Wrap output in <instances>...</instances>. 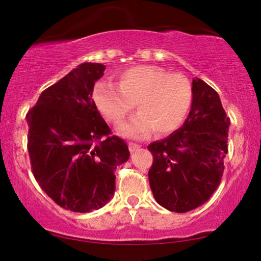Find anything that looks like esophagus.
<instances>
[{
	"mask_svg": "<svg viewBox=\"0 0 261 261\" xmlns=\"http://www.w3.org/2000/svg\"><path fill=\"white\" fill-rule=\"evenodd\" d=\"M141 145H138V144H135V143H129V150L131 152H135V151H137Z\"/></svg>",
	"mask_w": 261,
	"mask_h": 261,
	"instance_id": "34e87169",
	"label": "esophagus"
}]
</instances>
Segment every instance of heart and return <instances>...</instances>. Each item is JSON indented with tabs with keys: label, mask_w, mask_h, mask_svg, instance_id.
<instances>
[{
	"label": "heart",
	"mask_w": 261,
	"mask_h": 261,
	"mask_svg": "<svg viewBox=\"0 0 261 261\" xmlns=\"http://www.w3.org/2000/svg\"><path fill=\"white\" fill-rule=\"evenodd\" d=\"M92 97L100 114L115 126L124 122L136 103L139 112L120 127V134L141 139L152 129L157 135L176 131L191 109L193 91L190 81L179 73L137 65L119 73L118 85L97 82Z\"/></svg>",
	"instance_id": "obj_1"
}]
</instances>
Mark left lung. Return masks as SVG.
Here are the masks:
<instances>
[{"instance_id": "left-lung-1", "label": "left lung", "mask_w": 261, "mask_h": 261, "mask_svg": "<svg viewBox=\"0 0 261 261\" xmlns=\"http://www.w3.org/2000/svg\"><path fill=\"white\" fill-rule=\"evenodd\" d=\"M193 99L180 129L147 149L153 155L149 181L155 201L184 213L210 199L220 184L227 154L230 118L215 89L192 81Z\"/></svg>"}]
</instances>
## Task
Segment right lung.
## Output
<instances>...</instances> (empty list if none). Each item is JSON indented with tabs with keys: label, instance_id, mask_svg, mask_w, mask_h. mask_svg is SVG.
<instances>
[{
	"label": "right lung",
	"instance_id": "right-lung-1",
	"mask_svg": "<svg viewBox=\"0 0 261 261\" xmlns=\"http://www.w3.org/2000/svg\"><path fill=\"white\" fill-rule=\"evenodd\" d=\"M99 63H82L41 93L27 114L31 170L41 189L61 207L91 212L115 192V170L130 157L92 99Z\"/></svg>",
	"mask_w": 261,
	"mask_h": 261
}]
</instances>
